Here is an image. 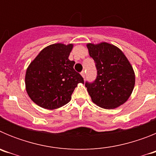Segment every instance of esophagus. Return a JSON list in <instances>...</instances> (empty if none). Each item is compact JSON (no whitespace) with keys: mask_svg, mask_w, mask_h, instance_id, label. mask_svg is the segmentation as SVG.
I'll return each mask as SVG.
<instances>
[{"mask_svg":"<svg viewBox=\"0 0 156 156\" xmlns=\"http://www.w3.org/2000/svg\"><path fill=\"white\" fill-rule=\"evenodd\" d=\"M80 74H81V76H82L84 78V77H85V71H82L80 73Z\"/></svg>","mask_w":156,"mask_h":156,"instance_id":"esophagus-1","label":"esophagus"}]
</instances>
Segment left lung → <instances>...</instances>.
Masks as SVG:
<instances>
[{
	"label": "left lung",
	"instance_id": "1",
	"mask_svg": "<svg viewBox=\"0 0 156 156\" xmlns=\"http://www.w3.org/2000/svg\"><path fill=\"white\" fill-rule=\"evenodd\" d=\"M87 47L97 69L95 80L85 83L92 101L106 109L126 102L134 87L135 75L124 54L105 42Z\"/></svg>",
	"mask_w": 156,
	"mask_h": 156
}]
</instances>
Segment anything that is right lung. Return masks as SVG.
Segmentation results:
<instances>
[{"instance_id": "1", "label": "right lung", "mask_w": 156, "mask_h": 156, "mask_svg": "<svg viewBox=\"0 0 156 156\" xmlns=\"http://www.w3.org/2000/svg\"><path fill=\"white\" fill-rule=\"evenodd\" d=\"M73 44H55L44 48L30 63L26 73V88L30 98L37 105L55 109L71 100L82 76L75 71L74 61L69 56Z\"/></svg>"}]
</instances>
